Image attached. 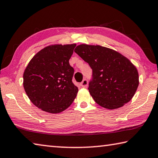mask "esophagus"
<instances>
[{"label":"esophagus","mask_w":158,"mask_h":158,"mask_svg":"<svg viewBox=\"0 0 158 158\" xmlns=\"http://www.w3.org/2000/svg\"><path fill=\"white\" fill-rule=\"evenodd\" d=\"M87 85H88V81L87 79H84L83 81L81 82V86L82 87H87Z\"/></svg>","instance_id":"1"}]
</instances>
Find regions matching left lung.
Returning a JSON list of instances; mask_svg holds the SVG:
<instances>
[{
  "mask_svg": "<svg viewBox=\"0 0 158 158\" xmlns=\"http://www.w3.org/2000/svg\"><path fill=\"white\" fill-rule=\"evenodd\" d=\"M74 51L92 69L88 89L96 103L114 110L131 100L139 85V75L128 59L101 46L81 44Z\"/></svg>",
  "mask_w": 158,
  "mask_h": 158,
  "instance_id": "obj_1",
  "label": "left lung"
}]
</instances>
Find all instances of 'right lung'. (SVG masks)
Here are the masks:
<instances>
[{
	"label": "right lung",
	"instance_id": "add662e5",
	"mask_svg": "<svg viewBox=\"0 0 158 158\" xmlns=\"http://www.w3.org/2000/svg\"><path fill=\"white\" fill-rule=\"evenodd\" d=\"M76 44L47 46L37 52L23 73V87L32 103L52 114L64 111L76 97L69 60Z\"/></svg>",
	"mask_w": 158,
	"mask_h": 158
}]
</instances>
